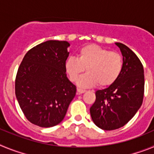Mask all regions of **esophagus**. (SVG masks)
<instances>
[{"label": "esophagus", "instance_id": "34e87169", "mask_svg": "<svg viewBox=\"0 0 154 154\" xmlns=\"http://www.w3.org/2000/svg\"><path fill=\"white\" fill-rule=\"evenodd\" d=\"M85 92V89H80V88H78V89H77V92H78L79 94H82V93H84Z\"/></svg>", "mask_w": 154, "mask_h": 154}]
</instances>
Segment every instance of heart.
<instances>
[{"label":"heart","instance_id":"b5f03b06","mask_svg":"<svg viewBox=\"0 0 154 154\" xmlns=\"http://www.w3.org/2000/svg\"><path fill=\"white\" fill-rule=\"evenodd\" d=\"M65 66L69 79L74 82L86 68L87 73L78 82L80 86L91 87L98 84L106 87L113 84L119 77L123 59L119 53L97 45H88L82 48L76 57H69Z\"/></svg>","mask_w":154,"mask_h":154}]
</instances>
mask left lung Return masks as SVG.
Instances as JSON below:
<instances>
[{
	"mask_svg": "<svg viewBox=\"0 0 154 154\" xmlns=\"http://www.w3.org/2000/svg\"><path fill=\"white\" fill-rule=\"evenodd\" d=\"M123 57V67L118 79L106 89L96 92L90 108L94 123L102 130H113L125 126L143 103L144 71L140 60L127 46L116 43Z\"/></svg>",
	"mask_w": 154,
	"mask_h": 154,
	"instance_id": "1",
	"label": "left lung"
}]
</instances>
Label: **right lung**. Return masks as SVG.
Wrapping results in <instances>:
<instances>
[{
  "label": "right lung",
  "instance_id": "add662e5",
  "mask_svg": "<svg viewBox=\"0 0 154 154\" xmlns=\"http://www.w3.org/2000/svg\"><path fill=\"white\" fill-rule=\"evenodd\" d=\"M66 41L50 40L30 49L24 55L15 79V95L29 122L51 127L63 120L76 87L67 78L69 57Z\"/></svg>",
  "mask_w": 154,
  "mask_h": 154
}]
</instances>
